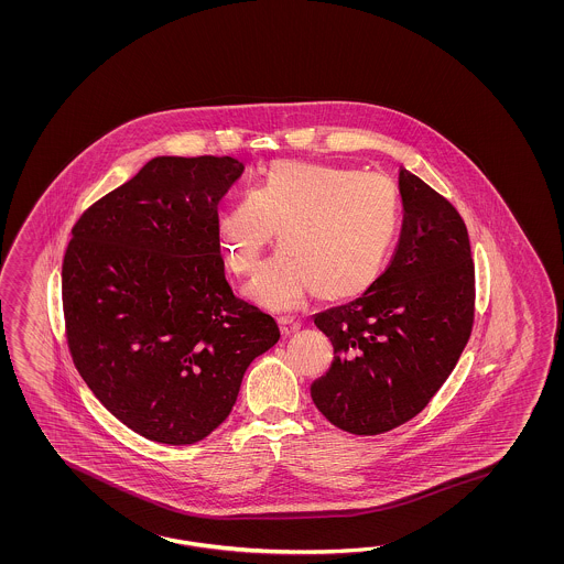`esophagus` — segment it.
<instances>
[{
	"instance_id": "1",
	"label": "esophagus",
	"mask_w": 564,
	"mask_h": 564,
	"mask_svg": "<svg viewBox=\"0 0 564 564\" xmlns=\"http://www.w3.org/2000/svg\"><path fill=\"white\" fill-rule=\"evenodd\" d=\"M279 328H281L283 337H293V335L300 333L302 325L297 321H293V318H279Z\"/></svg>"
}]
</instances>
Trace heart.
Returning a JSON list of instances; mask_svg holds the SVG:
<instances>
[{
	"label": "heart",
	"mask_w": 564,
	"mask_h": 564,
	"mask_svg": "<svg viewBox=\"0 0 564 564\" xmlns=\"http://www.w3.org/2000/svg\"><path fill=\"white\" fill-rule=\"evenodd\" d=\"M401 227V203L384 175L341 165L276 163L217 219L223 258L250 274L276 236L283 248L258 269L246 297L273 312L368 293L384 273Z\"/></svg>",
	"instance_id": "1"
}]
</instances>
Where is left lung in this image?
<instances>
[{
	"label": "left lung",
	"mask_w": 564,
	"mask_h": 564,
	"mask_svg": "<svg viewBox=\"0 0 564 564\" xmlns=\"http://www.w3.org/2000/svg\"><path fill=\"white\" fill-rule=\"evenodd\" d=\"M403 225L375 288L314 316L335 358L312 382L333 426L382 434L424 410L457 366L474 325V260L455 206L399 171Z\"/></svg>",
	"instance_id": "8db88e82"
}]
</instances>
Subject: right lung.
I'll return each mask as SVG.
<instances>
[{
    "mask_svg": "<svg viewBox=\"0 0 564 564\" xmlns=\"http://www.w3.org/2000/svg\"><path fill=\"white\" fill-rule=\"evenodd\" d=\"M243 170L234 156H154L72 229L69 354L102 405L154 443L221 426L252 359L279 341L225 279L219 203Z\"/></svg>",
    "mask_w": 564,
    "mask_h": 564,
    "instance_id": "obj_1",
    "label": "right lung"
}]
</instances>
